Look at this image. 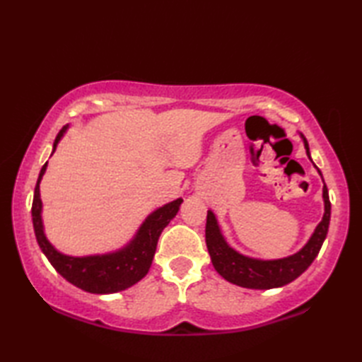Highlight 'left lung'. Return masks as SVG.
I'll return each mask as SVG.
<instances>
[{"label": "left lung", "instance_id": "left-lung-1", "mask_svg": "<svg viewBox=\"0 0 362 362\" xmlns=\"http://www.w3.org/2000/svg\"><path fill=\"white\" fill-rule=\"evenodd\" d=\"M303 141L306 153H308L310 157L308 141H306L305 138ZM324 218L319 222V226L314 230L313 236L310 238V241L306 243L305 247L288 258L271 261L253 259L233 250L226 243L224 236L221 235V230L214 214L209 211L206 213L205 241L214 269H216L218 274L224 276L227 281L249 289H272L294 281L297 276L302 275L306 269L311 266L327 238L329 214H332V204H329L327 185H324Z\"/></svg>", "mask_w": 362, "mask_h": 362}]
</instances>
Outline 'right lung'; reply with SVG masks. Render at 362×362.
<instances>
[{"mask_svg":"<svg viewBox=\"0 0 362 362\" xmlns=\"http://www.w3.org/2000/svg\"><path fill=\"white\" fill-rule=\"evenodd\" d=\"M65 129L60 130L54 141L52 152L56 151V146L62 138ZM46 171V163L43 165L34 191L33 201V224L37 243L40 245L45 257L48 258L52 267L64 276L66 281H70L74 286H78L93 294H112L122 289H127L132 284L140 281L148 274L152 264L153 253L157 249L158 238L163 232V228L169 224L183 199L169 202L149 214L148 219L143 222V226L138 230L135 238L130 241L124 249L118 252L107 253V255H95V257H68L57 252L46 240L43 233L42 224V201H40V180Z\"/></svg>","mask_w":362,"mask_h":362,"instance_id":"add662e5","label":"right lung"}]
</instances>
